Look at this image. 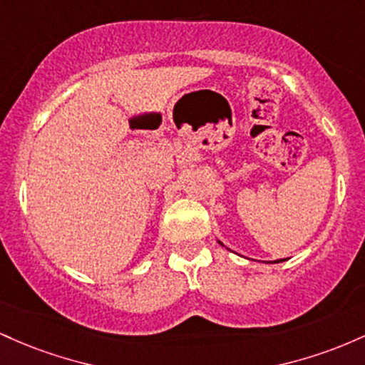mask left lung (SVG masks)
I'll use <instances>...</instances> for the list:
<instances>
[{"label":"left lung","instance_id":"obj_1","mask_svg":"<svg viewBox=\"0 0 365 365\" xmlns=\"http://www.w3.org/2000/svg\"><path fill=\"white\" fill-rule=\"evenodd\" d=\"M219 243H220V241H219ZM220 245H222V243H220Z\"/></svg>","mask_w":365,"mask_h":365}]
</instances>
